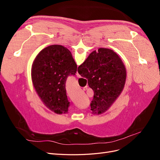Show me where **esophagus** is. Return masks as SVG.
Here are the masks:
<instances>
[{
	"label": "esophagus",
	"instance_id": "obj_1",
	"mask_svg": "<svg viewBox=\"0 0 160 160\" xmlns=\"http://www.w3.org/2000/svg\"><path fill=\"white\" fill-rule=\"evenodd\" d=\"M77 77H78V78H80V77H81V75L77 72Z\"/></svg>",
	"mask_w": 160,
	"mask_h": 160
}]
</instances>
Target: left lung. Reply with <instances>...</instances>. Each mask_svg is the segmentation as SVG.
<instances>
[{"label": "left lung", "mask_w": 160, "mask_h": 160, "mask_svg": "<svg viewBox=\"0 0 160 160\" xmlns=\"http://www.w3.org/2000/svg\"><path fill=\"white\" fill-rule=\"evenodd\" d=\"M77 68L71 52L59 45L45 48L33 62L31 77L34 88L42 102L56 113L68 112L70 103L65 83L67 77L75 75Z\"/></svg>", "instance_id": "1"}]
</instances>
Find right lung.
Segmentation results:
<instances>
[{"instance_id": "1", "label": "right lung", "mask_w": 160, "mask_h": 160, "mask_svg": "<svg viewBox=\"0 0 160 160\" xmlns=\"http://www.w3.org/2000/svg\"><path fill=\"white\" fill-rule=\"evenodd\" d=\"M77 71L88 79L94 92L90 104L93 114L103 113L109 108L122 93L126 79L122 61L113 51L105 48L92 52Z\"/></svg>"}]
</instances>
